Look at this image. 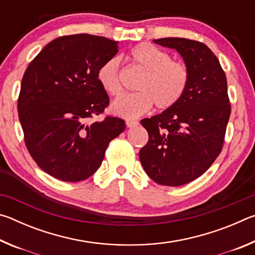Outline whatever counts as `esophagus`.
I'll return each instance as SVG.
<instances>
[{"instance_id":"1","label":"esophagus","mask_w":255,"mask_h":255,"mask_svg":"<svg viewBox=\"0 0 255 255\" xmlns=\"http://www.w3.org/2000/svg\"><path fill=\"white\" fill-rule=\"evenodd\" d=\"M126 125L127 127H133V126H137L138 122L137 120H126Z\"/></svg>"}]
</instances>
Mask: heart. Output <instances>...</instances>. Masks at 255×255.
Returning <instances> with one entry per match:
<instances>
[{
  "mask_svg": "<svg viewBox=\"0 0 255 255\" xmlns=\"http://www.w3.org/2000/svg\"><path fill=\"white\" fill-rule=\"evenodd\" d=\"M128 56L144 75L137 83L138 92L127 94L112 103L115 114L132 119L146 114L153 105L165 110L180 101L190 81V71L185 64L172 60L170 54L148 42L132 47ZM97 79L108 94L119 97L124 91L119 58L112 57L103 63L99 67Z\"/></svg>",
  "mask_w": 255,
  "mask_h": 255,
  "instance_id": "heart-1",
  "label": "heart"
}]
</instances>
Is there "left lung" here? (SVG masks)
<instances>
[{"label":"left lung","mask_w":255,"mask_h":255,"mask_svg":"<svg viewBox=\"0 0 255 255\" xmlns=\"http://www.w3.org/2000/svg\"><path fill=\"white\" fill-rule=\"evenodd\" d=\"M190 71L189 85L173 107L140 120L148 141L139 150L144 170L155 182L179 187L196 180L221 154L231 116L225 72L208 47L185 38H161Z\"/></svg>","instance_id":"8db88e82"}]
</instances>
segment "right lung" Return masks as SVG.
<instances>
[{
	"label": "right lung",
	"instance_id": "obj_1",
	"mask_svg": "<svg viewBox=\"0 0 255 255\" xmlns=\"http://www.w3.org/2000/svg\"><path fill=\"white\" fill-rule=\"evenodd\" d=\"M117 41L80 33L56 38L25 70L18 98L29 154L46 173L65 182L90 178L126 124L103 115L110 99L99 67L118 53Z\"/></svg>",
	"mask_w": 255,
	"mask_h": 255
}]
</instances>
